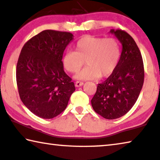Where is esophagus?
<instances>
[{
    "label": "esophagus",
    "mask_w": 160,
    "mask_h": 160,
    "mask_svg": "<svg viewBox=\"0 0 160 160\" xmlns=\"http://www.w3.org/2000/svg\"><path fill=\"white\" fill-rule=\"evenodd\" d=\"M83 84V82H77L75 83V86L77 87H82V86Z\"/></svg>",
    "instance_id": "esophagus-1"
}]
</instances>
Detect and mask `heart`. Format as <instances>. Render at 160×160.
Wrapping results in <instances>:
<instances>
[{
  "mask_svg": "<svg viewBox=\"0 0 160 160\" xmlns=\"http://www.w3.org/2000/svg\"><path fill=\"white\" fill-rule=\"evenodd\" d=\"M76 51H67L62 62L68 72L77 73L84 64L88 66L75 76L80 80L94 79L111 76L118 66L121 57L120 44L114 38L86 36L76 44Z\"/></svg>",
  "mask_w": 160,
  "mask_h": 160,
  "instance_id": "obj_1",
  "label": "heart"
}]
</instances>
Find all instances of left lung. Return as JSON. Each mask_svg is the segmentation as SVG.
<instances>
[{
  "label": "left lung",
  "mask_w": 160,
  "mask_h": 160,
  "mask_svg": "<svg viewBox=\"0 0 160 160\" xmlns=\"http://www.w3.org/2000/svg\"><path fill=\"white\" fill-rule=\"evenodd\" d=\"M120 41L122 50L119 62L111 76L97 86L92 98L94 111L107 119L126 114L136 103L144 83L142 57L136 42L126 31L111 29Z\"/></svg>",
  "instance_id": "left-lung-1"
}]
</instances>
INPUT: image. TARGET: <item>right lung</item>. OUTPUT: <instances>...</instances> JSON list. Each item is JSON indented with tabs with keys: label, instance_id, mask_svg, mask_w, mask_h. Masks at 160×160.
Segmentation results:
<instances>
[{
	"label": "right lung",
	"instance_id": "1",
	"mask_svg": "<svg viewBox=\"0 0 160 160\" xmlns=\"http://www.w3.org/2000/svg\"><path fill=\"white\" fill-rule=\"evenodd\" d=\"M73 39L68 32L45 30L21 49L16 66L17 86L22 102L36 116H58L76 89L62 62L63 51Z\"/></svg>",
	"mask_w": 160,
	"mask_h": 160
}]
</instances>
